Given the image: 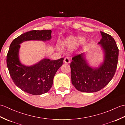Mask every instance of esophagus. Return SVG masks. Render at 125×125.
Instances as JSON below:
<instances>
[{"label":"esophagus","mask_w":125,"mask_h":125,"mask_svg":"<svg viewBox=\"0 0 125 125\" xmlns=\"http://www.w3.org/2000/svg\"><path fill=\"white\" fill-rule=\"evenodd\" d=\"M64 62L65 63H69L70 62V58H69L68 57H65L64 58Z\"/></svg>","instance_id":"obj_1"}]
</instances>
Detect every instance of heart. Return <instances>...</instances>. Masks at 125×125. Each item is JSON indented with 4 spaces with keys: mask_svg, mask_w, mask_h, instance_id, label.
<instances>
[{
    "mask_svg": "<svg viewBox=\"0 0 125 125\" xmlns=\"http://www.w3.org/2000/svg\"><path fill=\"white\" fill-rule=\"evenodd\" d=\"M84 38L82 36H71L67 39L65 43L70 47H75L84 41Z\"/></svg>",
    "mask_w": 125,
    "mask_h": 125,
    "instance_id": "heart-1",
    "label": "heart"
}]
</instances>
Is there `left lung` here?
<instances>
[{"label":"left lung","mask_w":125,"mask_h":125,"mask_svg":"<svg viewBox=\"0 0 125 125\" xmlns=\"http://www.w3.org/2000/svg\"><path fill=\"white\" fill-rule=\"evenodd\" d=\"M100 44L105 52V59L98 68L93 69L87 64L83 54L74 56L70 63L71 82L75 88L83 92H95L109 83L117 68L119 49L113 37L100 31Z\"/></svg>","instance_id":"8db88e82"}]
</instances>
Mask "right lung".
<instances>
[{
  "label": "right lung",
  "mask_w": 125,
  "mask_h": 125,
  "mask_svg": "<svg viewBox=\"0 0 125 125\" xmlns=\"http://www.w3.org/2000/svg\"><path fill=\"white\" fill-rule=\"evenodd\" d=\"M51 30L31 31L13 40L8 52L6 62L12 81L23 91L33 95L46 94L52 87L53 79L64 58L52 61L44 58L31 67L21 64L19 60L20 44L29 40H49Z\"/></svg>",
  "instance_id": "obj_1"
}]
</instances>
